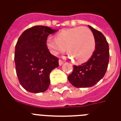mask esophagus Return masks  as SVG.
<instances>
[{
    "label": "esophagus",
    "mask_w": 121,
    "mask_h": 121,
    "mask_svg": "<svg viewBox=\"0 0 121 121\" xmlns=\"http://www.w3.org/2000/svg\"><path fill=\"white\" fill-rule=\"evenodd\" d=\"M63 63H64V61H62L61 60H59V65H63Z\"/></svg>",
    "instance_id": "1"
}]
</instances>
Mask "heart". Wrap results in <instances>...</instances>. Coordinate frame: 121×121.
<instances>
[{
    "mask_svg": "<svg viewBox=\"0 0 121 121\" xmlns=\"http://www.w3.org/2000/svg\"><path fill=\"white\" fill-rule=\"evenodd\" d=\"M46 45L50 52L58 56L67 50L69 57L77 64L86 62L93 54L96 42L93 32L86 27H74L65 29L56 37H48Z\"/></svg>",
    "mask_w": 121,
    "mask_h": 121,
    "instance_id": "1",
    "label": "heart"
}]
</instances>
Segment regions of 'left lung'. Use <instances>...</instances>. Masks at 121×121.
Listing matches in <instances>:
<instances>
[{
	"label": "left lung",
	"mask_w": 121,
	"mask_h": 121,
	"mask_svg": "<svg viewBox=\"0 0 121 121\" xmlns=\"http://www.w3.org/2000/svg\"><path fill=\"white\" fill-rule=\"evenodd\" d=\"M93 34L96 47L93 54L81 65H74L73 73L68 80L77 88L89 87L99 82L105 75L109 63V45L101 32L89 26Z\"/></svg>",
	"instance_id": "obj_1"
}]
</instances>
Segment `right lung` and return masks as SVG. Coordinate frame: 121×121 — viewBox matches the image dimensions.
I'll return each instance as SVG.
<instances>
[{
  "label": "right lung",
  "mask_w": 121,
  "mask_h": 121,
  "mask_svg": "<svg viewBox=\"0 0 121 121\" xmlns=\"http://www.w3.org/2000/svg\"><path fill=\"white\" fill-rule=\"evenodd\" d=\"M57 31L35 26L22 32L15 45L14 60L19 81L30 93H42L50 86V73L59 66V59L46 45L48 35Z\"/></svg>",
  "instance_id": "add662e5"
}]
</instances>
